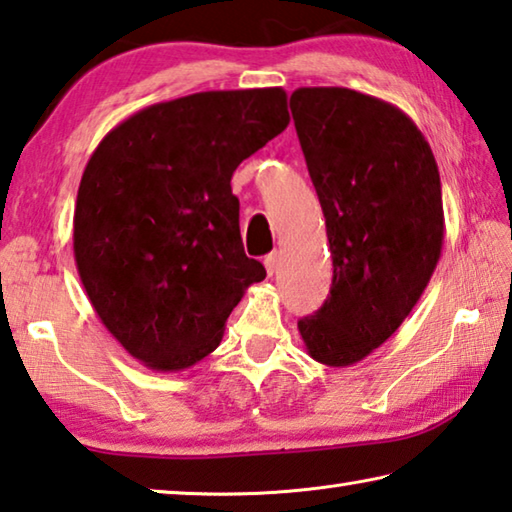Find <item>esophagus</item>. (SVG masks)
<instances>
[{
    "mask_svg": "<svg viewBox=\"0 0 512 512\" xmlns=\"http://www.w3.org/2000/svg\"><path fill=\"white\" fill-rule=\"evenodd\" d=\"M277 262H280V253H268L266 257H264V266H266V273L268 275H275V271H277Z\"/></svg>",
    "mask_w": 512,
    "mask_h": 512,
    "instance_id": "34e87169",
    "label": "esophagus"
}]
</instances>
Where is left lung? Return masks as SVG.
Returning a JSON list of instances; mask_svg holds the SVG:
<instances>
[{
  "mask_svg": "<svg viewBox=\"0 0 512 512\" xmlns=\"http://www.w3.org/2000/svg\"><path fill=\"white\" fill-rule=\"evenodd\" d=\"M291 111L333 259L329 297L297 329L313 360L349 367L401 327L439 264V167L421 129L392 102L300 87Z\"/></svg>",
  "mask_w": 512,
  "mask_h": 512,
  "instance_id": "1",
  "label": "left lung"
}]
</instances>
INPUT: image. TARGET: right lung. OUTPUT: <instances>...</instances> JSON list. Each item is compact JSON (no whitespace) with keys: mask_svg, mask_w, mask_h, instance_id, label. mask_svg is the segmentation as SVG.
<instances>
[{"mask_svg":"<svg viewBox=\"0 0 512 512\" xmlns=\"http://www.w3.org/2000/svg\"><path fill=\"white\" fill-rule=\"evenodd\" d=\"M288 120L282 87L201 91L136 111L87 161L73 212L80 282L147 369L197 365L266 277L244 253L230 179Z\"/></svg>","mask_w":512,"mask_h":512,"instance_id":"add662e5","label":"right lung"}]
</instances>
